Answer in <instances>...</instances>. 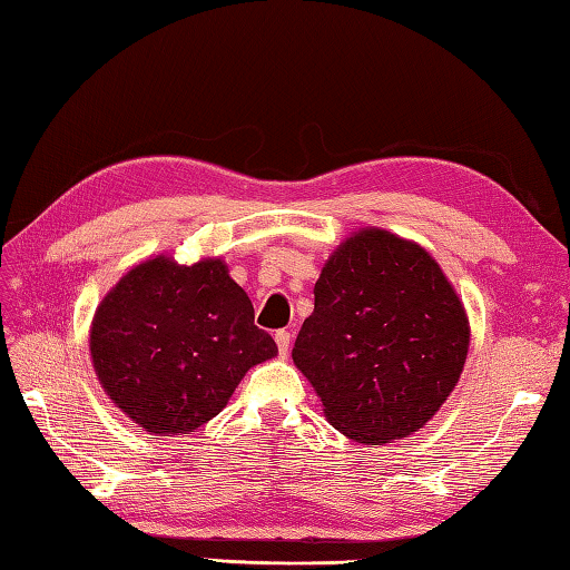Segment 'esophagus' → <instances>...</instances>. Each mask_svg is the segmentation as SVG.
Here are the masks:
<instances>
[{"label":"esophagus","instance_id":"esophagus-1","mask_svg":"<svg viewBox=\"0 0 570 570\" xmlns=\"http://www.w3.org/2000/svg\"><path fill=\"white\" fill-rule=\"evenodd\" d=\"M274 341H276V347H278V355L286 357L288 350H292V333H288V331H276Z\"/></svg>","mask_w":570,"mask_h":570}]
</instances>
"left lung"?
I'll use <instances>...</instances> for the list:
<instances>
[{"mask_svg":"<svg viewBox=\"0 0 570 570\" xmlns=\"http://www.w3.org/2000/svg\"><path fill=\"white\" fill-rule=\"evenodd\" d=\"M313 296L292 357L331 426L365 445L419 431L455 390L470 345L463 301L439 262L365 227L331 254Z\"/></svg>","mask_w":570,"mask_h":570,"instance_id":"obj_1","label":"left lung"}]
</instances>
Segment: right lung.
Returning a JSON list of instances; mask_svg holds the SVG:
<instances>
[{
    "label": "right lung",
    "mask_w": 570,
    "mask_h": 570,
    "mask_svg": "<svg viewBox=\"0 0 570 570\" xmlns=\"http://www.w3.org/2000/svg\"><path fill=\"white\" fill-rule=\"evenodd\" d=\"M278 353L223 259L137 264L90 325L92 367L107 396L154 435H184L220 414L247 370Z\"/></svg>",
    "instance_id": "right-lung-1"
}]
</instances>
